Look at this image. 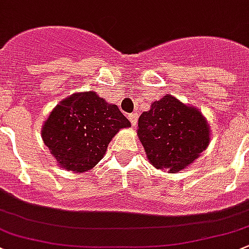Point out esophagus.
<instances>
[{"mask_svg": "<svg viewBox=\"0 0 249 249\" xmlns=\"http://www.w3.org/2000/svg\"><path fill=\"white\" fill-rule=\"evenodd\" d=\"M129 119H130V122H131L132 126H136V124H137V120H138V114L137 113L129 114Z\"/></svg>", "mask_w": 249, "mask_h": 249, "instance_id": "obj_1", "label": "esophagus"}]
</instances>
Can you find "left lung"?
I'll list each match as a JSON object with an SVG mask.
<instances>
[{
    "label": "left lung",
    "mask_w": 249,
    "mask_h": 249,
    "mask_svg": "<svg viewBox=\"0 0 249 249\" xmlns=\"http://www.w3.org/2000/svg\"><path fill=\"white\" fill-rule=\"evenodd\" d=\"M138 137L150 163L177 173L199 158L209 145L205 118L195 107L166 95L138 119Z\"/></svg>",
    "instance_id": "1"
}]
</instances>
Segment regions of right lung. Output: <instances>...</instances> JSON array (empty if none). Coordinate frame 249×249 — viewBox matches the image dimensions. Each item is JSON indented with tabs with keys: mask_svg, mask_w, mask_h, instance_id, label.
Wrapping results in <instances>:
<instances>
[{
	"mask_svg": "<svg viewBox=\"0 0 249 249\" xmlns=\"http://www.w3.org/2000/svg\"><path fill=\"white\" fill-rule=\"evenodd\" d=\"M131 126L116 105L94 91L72 94L57 105L43 126L45 145L59 166L82 173L104 158L112 137Z\"/></svg>",
	"mask_w": 249,
	"mask_h": 249,
	"instance_id": "right-lung-1",
	"label": "right lung"
}]
</instances>
